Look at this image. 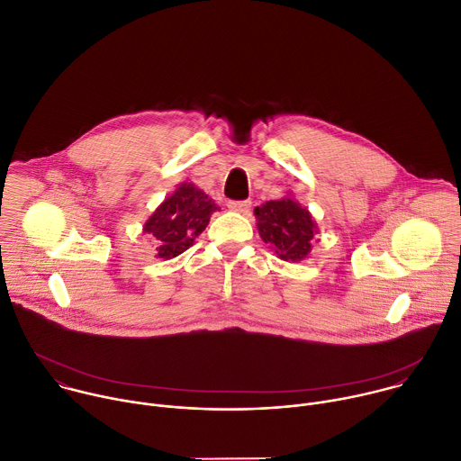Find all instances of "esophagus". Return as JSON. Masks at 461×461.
<instances>
[{
    "mask_svg": "<svg viewBox=\"0 0 461 461\" xmlns=\"http://www.w3.org/2000/svg\"><path fill=\"white\" fill-rule=\"evenodd\" d=\"M228 208L237 213H248L251 208V201H230Z\"/></svg>",
    "mask_w": 461,
    "mask_h": 461,
    "instance_id": "esophagus-1",
    "label": "esophagus"
}]
</instances>
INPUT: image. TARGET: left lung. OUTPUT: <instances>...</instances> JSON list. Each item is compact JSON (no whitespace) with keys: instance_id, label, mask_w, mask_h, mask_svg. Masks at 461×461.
Returning a JSON list of instances; mask_svg holds the SVG:
<instances>
[{"instance_id":"8db88e82","label":"left lung","mask_w":461,"mask_h":461,"mask_svg":"<svg viewBox=\"0 0 461 461\" xmlns=\"http://www.w3.org/2000/svg\"><path fill=\"white\" fill-rule=\"evenodd\" d=\"M258 235L283 260H301L312 249L317 226L308 210L288 199L270 201L255 208Z\"/></svg>"}]
</instances>
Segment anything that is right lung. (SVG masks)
Segmentation results:
<instances>
[{"instance_id": "obj_1", "label": "right lung", "mask_w": 461, "mask_h": 461, "mask_svg": "<svg viewBox=\"0 0 461 461\" xmlns=\"http://www.w3.org/2000/svg\"><path fill=\"white\" fill-rule=\"evenodd\" d=\"M215 210L217 206L204 191L193 184H180L144 226V231L158 244L157 257L171 258L185 251L194 237L206 230Z\"/></svg>"}]
</instances>
